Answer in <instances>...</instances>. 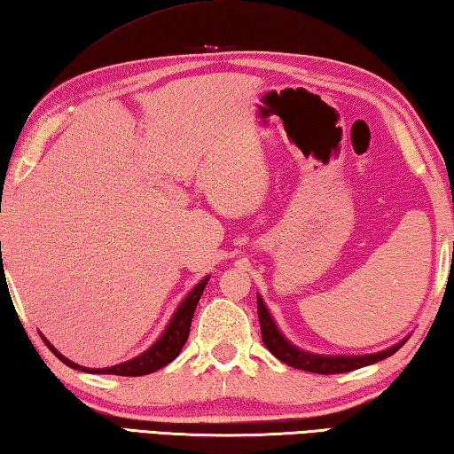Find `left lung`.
<instances>
[{
  "label": "left lung",
  "instance_id": "8db88e82",
  "mask_svg": "<svg viewBox=\"0 0 454 454\" xmlns=\"http://www.w3.org/2000/svg\"><path fill=\"white\" fill-rule=\"evenodd\" d=\"M258 317H260L263 345H266L271 356H276L279 361H284V364L290 367L311 371V373H321V375L348 373V371H356L359 367L377 364V361L393 356V353L399 348H403L405 341L409 340L407 335L405 340L391 345V348L377 353H369V356H319V353L306 351L286 340L284 333L279 332V327L276 325L274 317H271V313L268 311L260 294H258Z\"/></svg>",
  "mask_w": 454,
  "mask_h": 454
}]
</instances>
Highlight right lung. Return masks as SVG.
<instances>
[{"label":"right lung","instance_id":"1","mask_svg":"<svg viewBox=\"0 0 454 454\" xmlns=\"http://www.w3.org/2000/svg\"><path fill=\"white\" fill-rule=\"evenodd\" d=\"M208 279H210V276L202 278L200 282L186 294V298L178 303L176 311L172 313L168 325L164 327V332L160 333L159 340H156L146 351H143L141 356L129 359V361H125V364L105 367V369H89V367L73 364L71 359L61 356V353L57 351L53 345L45 340V337H43V340L47 343V348L51 349L55 356L63 361L65 365H69L73 369H79V371H85V373H109V375H125V377H138V375L154 373V371H159L160 367L168 365L172 359H176L180 349L184 348V343L188 340V333H191L194 309H196V306H199V300H200L206 284H208Z\"/></svg>","mask_w":454,"mask_h":454}]
</instances>
